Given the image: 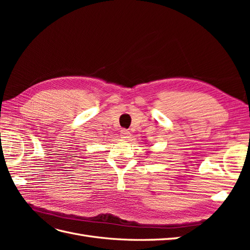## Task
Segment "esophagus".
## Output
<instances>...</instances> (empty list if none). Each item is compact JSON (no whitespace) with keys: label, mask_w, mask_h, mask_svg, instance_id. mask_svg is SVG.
<instances>
[{"label":"esophagus","mask_w":250,"mask_h":250,"mask_svg":"<svg viewBox=\"0 0 250 250\" xmlns=\"http://www.w3.org/2000/svg\"><path fill=\"white\" fill-rule=\"evenodd\" d=\"M129 137H130V132L129 131H127L126 129L121 130V138L126 140V139H129Z\"/></svg>","instance_id":"34e87169"}]
</instances>
